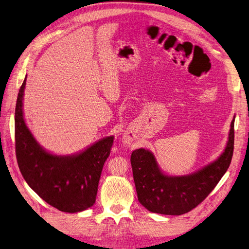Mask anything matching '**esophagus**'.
<instances>
[{"label": "esophagus", "instance_id": "34e87169", "mask_svg": "<svg viewBox=\"0 0 249 249\" xmlns=\"http://www.w3.org/2000/svg\"><path fill=\"white\" fill-rule=\"evenodd\" d=\"M131 141H132V139H131V138H129V136H128V138L126 139V142H127L128 143H129Z\"/></svg>", "mask_w": 249, "mask_h": 249}]
</instances>
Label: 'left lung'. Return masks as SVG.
Listing matches in <instances>:
<instances>
[{
  "mask_svg": "<svg viewBox=\"0 0 249 249\" xmlns=\"http://www.w3.org/2000/svg\"><path fill=\"white\" fill-rule=\"evenodd\" d=\"M235 120L222 155L195 174L170 177L160 172L154 155L145 149L134 150L131 166L139 202L153 213L181 215L195 209L211 194L228 171L234 152Z\"/></svg>",
  "mask_w": 249,
  "mask_h": 249,
  "instance_id": "8db88e82",
  "label": "left lung"
}]
</instances>
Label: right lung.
<instances>
[{"instance_id": "right-lung-1", "label": "right lung", "mask_w": 249, "mask_h": 249, "mask_svg": "<svg viewBox=\"0 0 249 249\" xmlns=\"http://www.w3.org/2000/svg\"><path fill=\"white\" fill-rule=\"evenodd\" d=\"M23 81L15 107V153L23 179L47 204L75 213L94 205L104 162L114 136L103 139L83 153L62 157L45 152L28 129L22 116Z\"/></svg>"}]
</instances>
